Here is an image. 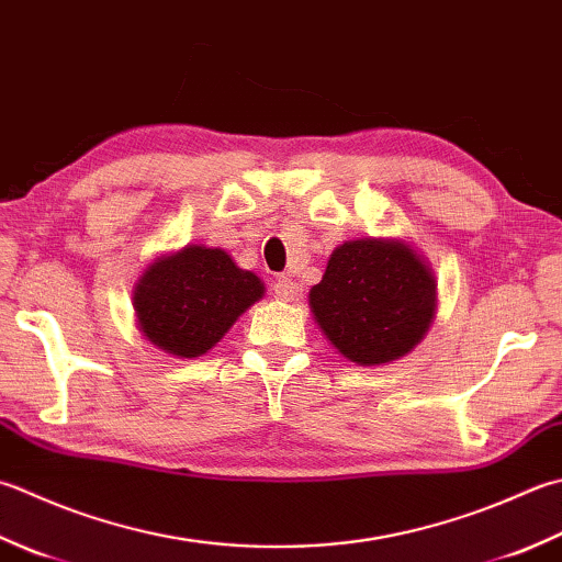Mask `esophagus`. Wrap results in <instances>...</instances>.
<instances>
[{"label": "esophagus", "mask_w": 562, "mask_h": 562, "mask_svg": "<svg viewBox=\"0 0 562 562\" xmlns=\"http://www.w3.org/2000/svg\"><path fill=\"white\" fill-rule=\"evenodd\" d=\"M272 292H274V300L280 302H292L296 294H300V288L290 280V278H278L272 284Z\"/></svg>", "instance_id": "esophagus-1"}]
</instances>
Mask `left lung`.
<instances>
[{
    "instance_id": "obj_1",
    "label": "left lung",
    "mask_w": 562,
    "mask_h": 562,
    "mask_svg": "<svg viewBox=\"0 0 562 562\" xmlns=\"http://www.w3.org/2000/svg\"><path fill=\"white\" fill-rule=\"evenodd\" d=\"M310 306L340 356L358 366H382L426 336L436 314V280L404 240H346L312 288Z\"/></svg>"
}]
</instances>
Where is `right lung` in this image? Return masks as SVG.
Instances as JSON below:
<instances>
[{
	"instance_id": "1",
	"label": "right lung",
	"mask_w": 562,
	"mask_h": 562,
	"mask_svg": "<svg viewBox=\"0 0 562 562\" xmlns=\"http://www.w3.org/2000/svg\"><path fill=\"white\" fill-rule=\"evenodd\" d=\"M266 294L256 272L222 248L184 246L150 262L134 288L138 328L175 358H200Z\"/></svg>"
}]
</instances>
